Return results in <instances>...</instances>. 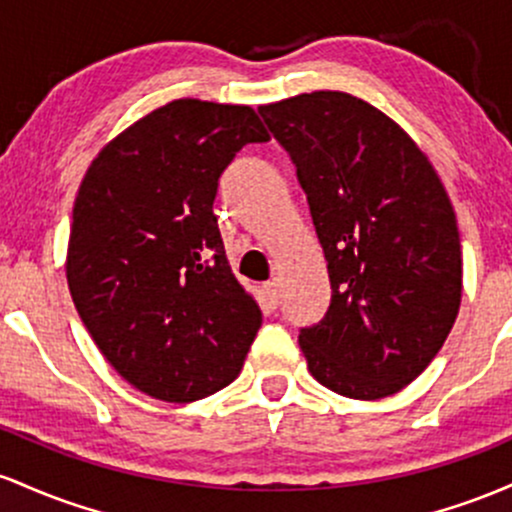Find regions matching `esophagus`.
Wrapping results in <instances>:
<instances>
[{
    "label": "esophagus",
    "mask_w": 512,
    "mask_h": 512,
    "mask_svg": "<svg viewBox=\"0 0 512 512\" xmlns=\"http://www.w3.org/2000/svg\"><path fill=\"white\" fill-rule=\"evenodd\" d=\"M261 297H263V304H266L268 309L278 307V300H280L278 285H275V283H263L261 285Z\"/></svg>",
    "instance_id": "esophagus-1"
}]
</instances>
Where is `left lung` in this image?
Returning <instances> with one entry per match:
<instances>
[{"mask_svg":"<svg viewBox=\"0 0 512 512\" xmlns=\"http://www.w3.org/2000/svg\"><path fill=\"white\" fill-rule=\"evenodd\" d=\"M258 113L297 166L329 263V312L300 331L309 372L348 399L401 392L433 363L462 302V244L440 176L358 96L312 91Z\"/></svg>","mask_w":512,"mask_h":512,"instance_id":"left-lung-1","label":"left lung"}]
</instances>
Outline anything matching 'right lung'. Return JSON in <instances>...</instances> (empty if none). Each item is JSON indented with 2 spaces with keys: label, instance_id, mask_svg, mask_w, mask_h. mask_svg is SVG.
<instances>
[{
  "label": "right lung",
  "instance_id": "1",
  "mask_svg": "<svg viewBox=\"0 0 512 512\" xmlns=\"http://www.w3.org/2000/svg\"><path fill=\"white\" fill-rule=\"evenodd\" d=\"M268 140L251 106L176 99L86 169L67 285L103 358L147 396L188 404L241 372L263 317L229 268L212 203L239 149Z\"/></svg>",
  "mask_w": 512,
  "mask_h": 512
}]
</instances>
